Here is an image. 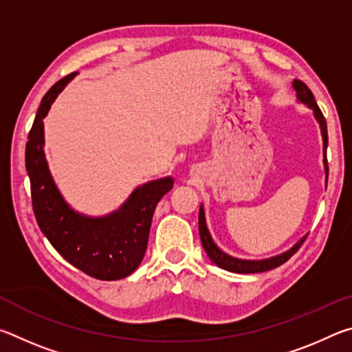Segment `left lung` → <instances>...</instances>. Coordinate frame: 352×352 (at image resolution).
Wrapping results in <instances>:
<instances>
[{
  "label": "left lung",
  "instance_id": "obj_1",
  "mask_svg": "<svg viewBox=\"0 0 352 352\" xmlns=\"http://www.w3.org/2000/svg\"><path fill=\"white\" fill-rule=\"evenodd\" d=\"M294 88L296 90V100H298V102L306 105L307 109H311L314 111L315 121H317L318 126H320L321 140H323V166H324L326 183H327V172H329V169H327V160H326L327 127H326L324 116H323V113H321V110L318 109L317 102H315V98H314L312 91L309 90L305 82L295 79L294 80ZM199 233H200L201 245H204L208 258H210L217 267H220V269H223L226 272H233V273H261V272L276 269V267H279L281 264H284L285 261L290 259L292 256L296 253V250L301 247V243L305 242V239H306V236H302L294 247L287 250V252H284L281 254H276V256H272V258H267V259L234 258V256L225 253L223 250L220 248L216 242H214L210 230H208V225H206L204 204L200 205V211H199Z\"/></svg>",
  "mask_w": 352,
  "mask_h": 352
}]
</instances>
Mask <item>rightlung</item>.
<instances>
[{
  "mask_svg": "<svg viewBox=\"0 0 352 352\" xmlns=\"http://www.w3.org/2000/svg\"><path fill=\"white\" fill-rule=\"evenodd\" d=\"M76 76L63 77L45 94L28 136L26 170L34 214L41 233L71 265L96 279L116 281L132 275L141 264L155 208L174 188V178L140 184L118 210L105 216H88L65 200L46 160L43 119Z\"/></svg>",
  "mask_w": 352,
  "mask_h": 352,
  "instance_id": "add662e5",
  "label": "right lung"
}]
</instances>
